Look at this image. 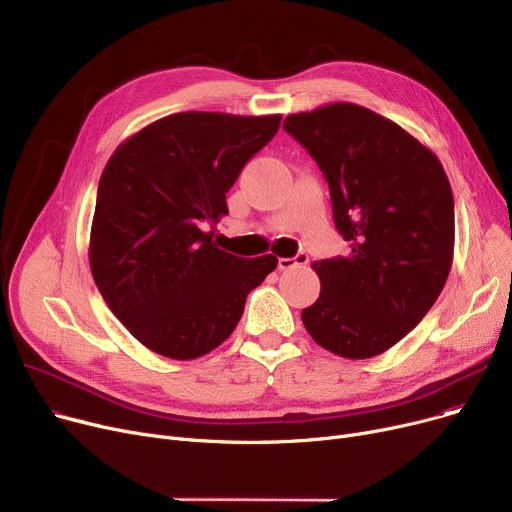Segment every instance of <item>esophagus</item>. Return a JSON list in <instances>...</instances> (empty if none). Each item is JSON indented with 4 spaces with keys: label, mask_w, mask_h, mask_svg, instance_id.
Wrapping results in <instances>:
<instances>
[{
    "label": "esophagus",
    "mask_w": 512,
    "mask_h": 512,
    "mask_svg": "<svg viewBox=\"0 0 512 512\" xmlns=\"http://www.w3.org/2000/svg\"><path fill=\"white\" fill-rule=\"evenodd\" d=\"M307 261H309V257L305 253H299L297 257H280L278 267L280 270H292L294 265H305Z\"/></svg>",
    "instance_id": "34e87169"
}]
</instances>
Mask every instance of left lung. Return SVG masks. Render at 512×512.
I'll use <instances>...</instances> for the list:
<instances>
[{"label": "left lung", "mask_w": 512, "mask_h": 512, "mask_svg": "<svg viewBox=\"0 0 512 512\" xmlns=\"http://www.w3.org/2000/svg\"><path fill=\"white\" fill-rule=\"evenodd\" d=\"M284 130L324 172L346 257L313 263L319 299L301 317L344 359H371L432 309L454 253V199L440 159L396 122L357 103L290 114Z\"/></svg>", "instance_id": "8db88e82"}]
</instances>
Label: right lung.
Returning a JSON list of instances; mask_svg holds the SVG:
<instances>
[{"instance_id":"1","label":"right lung","mask_w":512,"mask_h":512,"mask_svg":"<svg viewBox=\"0 0 512 512\" xmlns=\"http://www.w3.org/2000/svg\"><path fill=\"white\" fill-rule=\"evenodd\" d=\"M274 116L180 112L128 137L97 188L89 263L103 301L149 351L188 361L236 328L247 294L278 257H236L205 224L228 213L226 193L274 139Z\"/></svg>"}]
</instances>
